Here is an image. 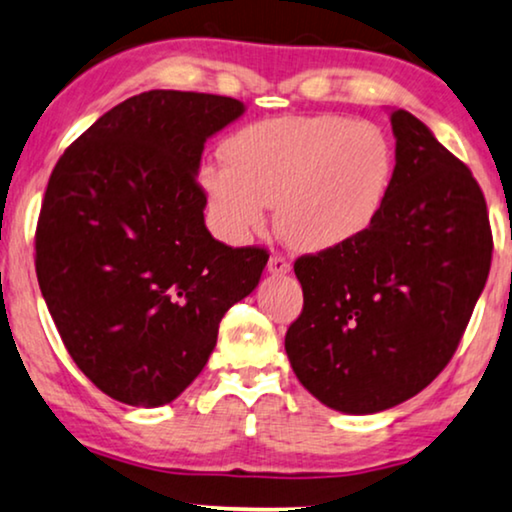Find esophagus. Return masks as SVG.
I'll return each instance as SVG.
<instances>
[{"mask_svg":"<svg viewBox=\"0 0 512 512\" xmlns=\"http://www.w3.org/2000/svg\"><path fill=\"white\" fill-rule=\"evenodd\" d=\"M267 269L271 276H285V274H290V262L281 255H271Z\"/></svg>","mask_w":512,"mask_h":512,"instance_id":"1","label":"esophagus"}]
</instances>
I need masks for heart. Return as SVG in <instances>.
<instances>
[{"label": "heart", "instance_id": "b5f03b06", "mask_svg": "<svg viewBox=\"0 0 512 512\" xmlns=\"http://www.w3.org/2000/svg\"><path fill=\"white\" fill-rule=\"evenodd\" d=\"M227 166L201 170L210 215L231 241L267 222L290 248L327 252L374 227L391 194L395 152L372 121L313 114L252 124L224 145Z\"/></svg>", "mask_w": 512, "mask_h": 512}]
</instances>
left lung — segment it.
Returning a JSON list of instances; mask_svg holds the SVG:
<instances>
[{"mask_svg":"<svg viewBox=\"0 0 512 512\" xmlns=\"http://www.w3.org/2000/svg\"><path fill=\"white\" fill-rule=\"evenodd\" d=\"M395 177L374 227L295 262L304 309L285 351L320 403L395 407L452 360L492 264L487 203L466 163L424 121L393 109Z\"/></svg>","mask_w":512,"mask_h":512,"instance_id":"obj_1","label":"left lung"}]
</instances>
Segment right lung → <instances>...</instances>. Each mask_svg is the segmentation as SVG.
I'll list each match as a JSON object with an SVG mask.
<instances>
[{
  "label": "right lung",
  "mask_w": 512,
  "mask_h": 512,
  "mask_svg": "<svg viewBox=\"0 0 512 512\" xmlns=\"http://www.w3.org/2000/svg\"><path fill=\"white\" fill-rule=\"evenodd\" d=\"M241 100L147 91L112 107L53 168L34 236L37 281L60 339L102 393L175 400L206 367L220 320L267 267L206 229L203 145Z\"/></svg>",
  "instance_id": "right-lung-1"
}]
</instances>
